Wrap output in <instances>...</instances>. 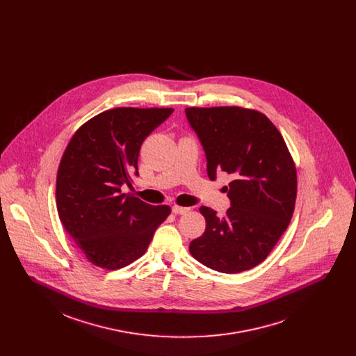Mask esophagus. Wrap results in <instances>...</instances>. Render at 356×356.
Listing matches in <instances>:
<instances>
[{"label":"esophagus","mask_w":356,"mask_h":356,"mask_svg":"<svg viewBox=\"0 0 356 356\" xmlns=\"http://www.w3.org/2000/svg\"><path fill=\"white\" fill-rule=\"evenodd\" d=\"M189 211H191V208H188V207H179V205H174L172 207V212L177 213V215H184V213H186Z\"/></svg>","instance_id":"obj_1"}]
</instances>
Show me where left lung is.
I'll return each instance as SVG.
<instances>
[{"label":"left lung","mask_w":356,"mask_h":356,"mask_svg":"<svg viewBox=\"0 0 356 356\" xmlns=\"http://www.w3.org/2000/svg\"><path fill=\"white\" fill-rule=\"evenodd\" d=\"M200 140L211 181L227 172L230 208L223 216L202 207L207 222L189 251L204 266L226 274L261 263L293 215L298 178L286 144L263 113L240 106L186 108Z\"/></svg>","instance_id":"1"}]
</instances>
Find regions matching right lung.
Segmentation results:
<instances>
[{
	"label": "right lung",
	"mask_w": 356,
	"mask_h": 356,
	"mask_svg": "<svg viewBox=\"0 0 356 356\" xmlns=\"http://www.w3.org/2000/svg\"><path fill=\"white\" fill-rule=\"evenodd\" d=\"M172 108H115L88 120L72 136L56 179L58 218L93 264L118 270L145 254L154 230L170 215L120 188L138 175L144 140Z\"/></svg>",
	"instance_id": "obj_1"
}]
</instances>
